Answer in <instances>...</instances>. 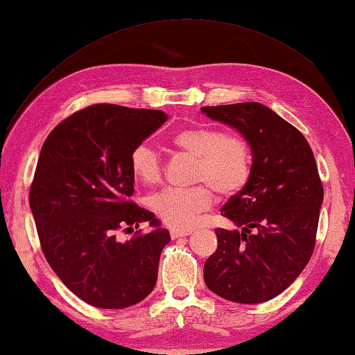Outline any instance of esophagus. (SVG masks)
Wrapping results in <instances>:
<instances>
[{
    "label": "esophagus",
    "instance_id": "esophagus-1",
    "mask_svg": "<svg viewBox=\"0 0 355 355\" xmlns=\"http://www.w3.org/2000/svg\"><path fill=\"white\" fill-rule=\"evenodd\" d=\"M191 233H192V230H189V229H172V230H171V238H172V239L183 238V236L191 235Z\"/></svg>",
    "mask_w": 355,
    "mask_h": 355
}]
</instances>
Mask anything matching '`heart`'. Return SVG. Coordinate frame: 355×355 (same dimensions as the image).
Here are the masks:
<instances>
[{
    "label": "heart",
    "instance_id": "heart-1",
    "mask_svg": "<svg viewBox=\"0 0 355 355\" xmlns=\"http://www.w3.org/2000/svg\"><path fill=\"white\" fill-rule=\"evenodd\" d=\"M172 146L195 158L192 182L187 189L168 187L149 200V206L169 227H189L198 215L214 205V191L221 197L236 195L252 175V148L243 135L214 126H187L171 137ZM134 178L145 186L162 183L164 163L160 154L140 143L130 154Z\"/></svg>",
    "mask_w": 355,
    "mask_h": 355
}]
</instances>
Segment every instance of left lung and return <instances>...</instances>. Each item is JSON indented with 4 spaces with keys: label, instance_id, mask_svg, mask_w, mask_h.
<instances>
[{
    "label": "left lung",
    "instance_id": "left-lung-1",
    "mask_svg": "<svg viewBox=\"0 0 355 355\" xmlns=\"http://www.w3.org/2000/svg\"><path fill=\"white\" fill-rule=\"evenodd\" d=\"M201 111L236 128L253 153L247 186L221 209L236 229H215L218 247L205 263V282L232 302H266L288 288L314 252L323 201L318 164L302 132L266 105Z\"/></svg>",
    "mask_w": 355,
    "mask_h": 355
}]
</instances>
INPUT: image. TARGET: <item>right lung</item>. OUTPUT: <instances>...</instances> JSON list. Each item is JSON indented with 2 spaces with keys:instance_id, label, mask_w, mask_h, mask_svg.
I'll return each mask as SVG.
<instances>
[{
  "instance_id": "add662e5",
  "label": "right lung",
  "mask_w": 355,
  "mask_h": 355,
  "mask_svg": "<svg viewBox=\"0 0 355 355\" xmlns=\"http://www.w3.org/2000/svg\"><path fill=\"white\" fill-rule=\"evenodd\" d=\"M166 122L158 110L94 103L64 119L45 139L28 202L45 259L64 285L97 308H126L154 290L166 229L130 241L119 232L155 215L135 205L131 150Z\"/></svg>"
}]
</instances>
